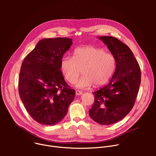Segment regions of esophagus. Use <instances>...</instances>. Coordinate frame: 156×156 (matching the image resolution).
<instances>
[{"mask_svg":"<svg viewBox=\"0 0 156 156\" xmlns=\"http://www.w3.org/2000/svg\"><path fill=\"white\" fill-rule=\"evenodd\" d=\"M82 94H83V92H81L80 91H78V90L76 91V96H80V95H81Z\"/></svg>","mask_w":156,"mask_h":156,"instance_id":"34e87169","label":"esophagus"}]
</instances>
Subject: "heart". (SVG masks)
<instances>
[{"label":"heart","instance_id":"heart-1","mask_svg":"<svg viewBox=\"0 0 156 156\" xmlns=\"http://www.w3.org/2000/svg\"><path fill=\"white\" fill-rule=\"evenodd\" d=\"M116 66V59L104 50L86 46L76 48L73 57L64 56L60 62V67L65 79L70 83H75L80 74L84 75L75 86L86 89L93 83L96 86L105 84L112 76Z\"/></svg>","mask_w":156,"mask_h":156}]
</instances>
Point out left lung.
<instances>
[{
  "label": "left lung",
  "instance_id": "obj_1",
  "mask_svg": "<svg viewBox=\"0 0 156 156\" xmlns=\"http://www.w3.org/2000/svg\"><path fill=\"white\" fill-rule=\"evenodd\" d=\"M116 59L115 71L109 83L94 92L90 117L101 125H109L122 120L135 104L141 84L140 65L130 49L118 39L100 36Z\"/></svg>",
  "mask_w": 156,
  "mask_h": 156
}]
</instances>
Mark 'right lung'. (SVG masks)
<instances>
[{
    "label": "right lung",
    "instance_id": "add662e5",
    "mask_svg": "<svg viewBox=\"0 0 156 156\" xmlns=\"http://www.w3.org/2000/svg\"><path fill=\"white\" fill-rule=\"evenodd\" d=\"M72 44V39L67 37L41 39L22 63L20 97L30 116L40 124L60 122L75 99V90L66 83L60 70L61 60Z\"/></svg>",
    "mask_w": 156,
    "mask_h": 156
}]
</instances>
